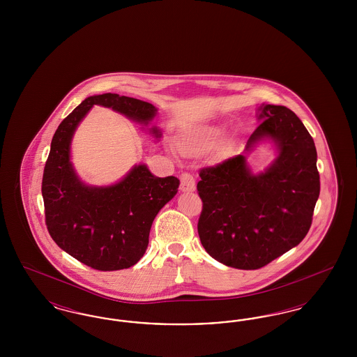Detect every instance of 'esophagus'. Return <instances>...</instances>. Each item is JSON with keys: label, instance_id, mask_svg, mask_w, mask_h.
<instances>
[{"label": "esophagus", "instance_id": "esophagus-1", "mask_svg": "<svg viewBox=\"0 0 357 357\" xmlns=\"http://www.w3.org/2000/svg\"><path fill=\"white\" fill-rule=\"evenodd\" d=\"M181 190L183 192H191L195 190V179L192 178L191 174L183 172L181 175Z\"/></svg>", "mask_w": 357, "mask_h": 357}]
</instances>
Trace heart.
I'll list each match as a JSON object with an SVG mask.
<instances>
[{
	"mask_svg": "<svg viewBox=\"0 0 357 357\" xmlns=\"http://www.w3.org/2000/svg\"><path fill=\"white\" fill-rule=\"evenodd\" d=\"M223 134L225 131L221 126H208L181 137L179 149L182 150V153L188 155L202 153L211 146H214L217 142H220Z\"/></svg>",
	"mask_w": 357,
	"mask_h": 357,
	"instance_id": "1",
	"label": "heart"
}]
</instances>
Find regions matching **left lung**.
Listing matches in <instances>:
<instances>
[{
	"instance_id": "1",
	"label": "left lung",
	"mask_w": 357,
	"mask_h": 357,
	"mask_svg": "<svg viewBox=\"0 0 357 357\" xmlns=\"http://www.w3.org/2000/svg\"><path fill=\"white\" fill-rule=\"evenodd\" d=\"M245 151L199 172L204 202L198 234L204 250L226 266L255 271L305 238L320 195L317 151L303 121L284 105L262 104ZM265 139L278 151L253 173L245 156Z\"/></svg>"
}]
</instances>
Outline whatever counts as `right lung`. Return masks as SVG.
<instances>
[{
  "label": "right lung",
  "mask_w": 357,
  "mask_h": 357,
  "mask_svg": "<svg viewBox=\"0 0 357 357\" xmlns=\"http://www.w3.org/2000/svg\"><path fill=\"white\" fill-rule=\"evenodd\" d=\"M93 105L112 108L143 128L158 108L118 93L89 96L60 123L52 139L41 186L48 231L59 248L82 264L112 272L134 266L146 253L153 220L178 192L179 179L158 178L142 163L114 185H85L70 162V143ZM149 131L156 140L162 137L155 126Z\"/></svg>",
  "instance_id": "1"
}]
</instances>
